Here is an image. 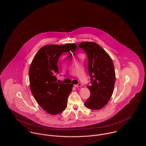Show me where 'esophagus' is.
I'll list each match as a JSON object with an SVG mask.
<instances>
[{
  "instance_id": "34e87169",
  "label": "esophagus",
  "mask_w": 146,
  "mask_h": 146,
  "mask_svg": "<svg viewBox=\"0 0 146 146\" xmlns=\"http://www.w3.org/2000/svg\"><path fill=\"white\" fill-rule=\"evenodd\" d=\"M82 86V84L81 83H79L78 84H75V85H74V87H77V88H78V87H81Z\"/></svg>"
}]
</instances>
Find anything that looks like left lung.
Here are the masks:
<instances>
[{"instance_id": "1", "label": "left lung", "mask_w": 146, "mask_h": 146, "mask_svg": "<svg viewBox=\"0 0 146 146\" xmlns=\"http://www.w3.org/2000/svg\"><path fill=\"white\" fill-rule=\"evenodd\" d=\"M79 47L87 55L91 80L88 86L91 95L84 105L91 110H100L108 104L113 93L115 82L113 62L105 50L95 42H84Z\"/></svg>"}]
</instances>
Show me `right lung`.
I'll return each instance as SVG.
<instances>
[{"instance_id": "1", "label": "right lung", "mask_w": 146, "mask_h": 146, "mask_svg": "<svg viewBox=\"0 0 146 146\" xmlns=\"http://www.w3.org/2000/svg\"><path fill=\"white\" fill-rule=\"evenodd\" d=\"M76 49L74 44L46 45L38 51L31 64L29 81L31 92L38 105L50 114L61 113L66 108L73 84L57 82V63L63 52L71 54Z\"/></svg>"}]
</instances>
